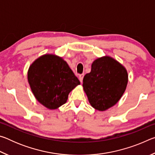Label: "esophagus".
Returning a JSON list of instances; mask_svg holds the SVG:
<instances>
[{"label":"esophagus","instance_id":"esophagus-1","mask_svg":"<svg viewBox=\"0 0 155 155\" xmlns=\"http://www.w3.org/2000/svg\"><path fill=\"white\" fill-rule=\"evenodd\" d=\"M83 77H84V74H81L79 75V80H80V81H81V83L83 82Z\"/></svg>","mask_w":155,"mask_h":155}]
</instances>
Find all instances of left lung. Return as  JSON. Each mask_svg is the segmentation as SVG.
I'll use <instances>...</instances> for the list:
<instances>
[{"label":"left lung","instance_id":"8db88e82","mask_svg":"<svg viewBox=\"0 0 155 155\" xmlns=\"http://www.w3.org/2000/svg\"><path fill=\"white\" fill-rule=\"evenodd\" d=\"M83 87L94 109L105 111L118 102L128 83V74L122 65L110 57L95 60L83 78Z\"/></svg>","mask_w":155,"mask_h":155}]
</instances>
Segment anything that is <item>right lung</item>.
Masks as SVG:
<instances>
[{"label": "right lung", "instance_id": "1", "mask_svg": "<svg viewBox=\"0 0 155 155\" xmlns=\"http://www.w3.org/2000/svg\"><path fill=\"white\" fill-rule=\"evenodd\" d=\"M28 81L36 99L50 109L66 103L68 94L80 81L64 60L45 54L31 65Z\"/></svg>", "mask_w": 155, "mask_h": 155}]
</instances>
